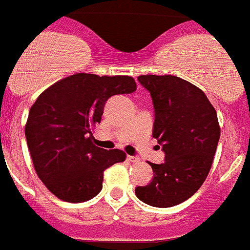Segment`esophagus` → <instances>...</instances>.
<instances>
[{
  "label": "esophagus",
  "instance_id": "obj_1",
  "mask_svg": "<svg viewBox=\"0 0 250 250\" xmlns=\"http://www.w3.org/2000/svg\"><path fill=\"white\" fill-rule=\"evenodd\" d=\"M127 161H129V162H138V161H139V158L138 157H135V156H127Z\"/></svg>",
  "mask_w": 250,
  "mask_h": 250
}]
</instances>
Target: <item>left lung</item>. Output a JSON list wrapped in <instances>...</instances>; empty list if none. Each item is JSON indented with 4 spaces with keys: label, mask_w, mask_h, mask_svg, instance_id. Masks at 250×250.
Returning <instances> with one entry per match:
<instances>
[{
    "label": "left lung",
    "mask_w": 250,
    "mask_h": 250,
    "mask_svg": "<svg viewBox=\"0 0 250 250\" xmlns=\"http://www.w3.org/2000/svg\"><path fill=\"white\" fill-rule=\"evenodd\" d=\"M138 82L152 97V134L165 161L149 164L153 179L135 194L152 207H172L197 193L211 170L220 139L217 113L204 92L181 78L140 75Z\"/></svg>",
    "instance_id": "8db88e82"
}]
</instances>
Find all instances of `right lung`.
<instances>
[{"mask_svg": "<svg viewBox=\"0 0 250 250\" xmlns=\"http://www.w3.org/2000/svg\"><path fill=\"white\" fill-rule=\"evenodd\" d=\"M137 90L131 76L75 74L49 86L29 111L25 138L38 177L61 201L78 203L102 190L103 171L125 160L93 144L107 100Z\"/></svg>", "mask_w": 250, "mask_h": 250, "instance_id": "add662e5", "label": "right lung"}]
</instances>
